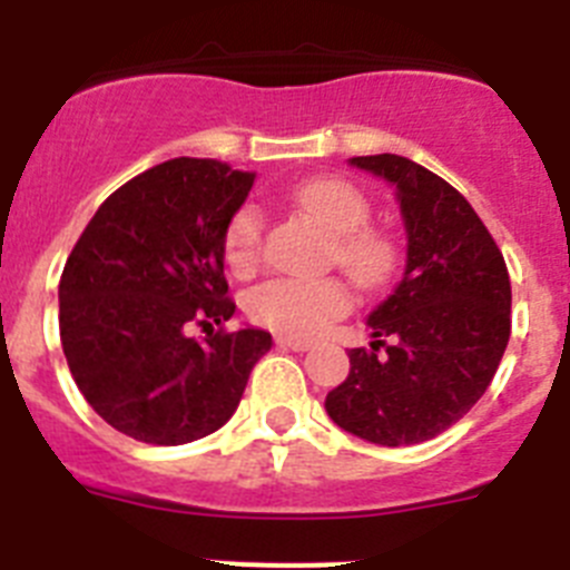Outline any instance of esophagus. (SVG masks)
Wrapping results in <instances>:
<instances>
[{"mask_svg": "<svg viewBox=\"0 0 570 570\" xmlns=\"http://www.w3.org/2000/svg\"><path fill=\"white\" fill-rule=\"evenodd\" d=\"M276 345L285 347V351H311V347H314V342L296 340V336H276Z\"/></svg>", "mask_w": 570, "mask_h": 570, "instance_id": "34e87169", "label": "esophagus"}]
</instances>
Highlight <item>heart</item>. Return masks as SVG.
I'll return each mask as SVG.
<instances>
[{"label":"heart","mask_w":570,"mask_h":570,"mask_svg":"<svg viewBox=\"0 0 570 570\" xmlns=\"http://www.w3.org/2000/svg\"><path fill=\"white\" fill-rule=\"evenodd\" d=\"M296 208L314 216L331 234V259L362 288H376L394 274L396 248L391 236L371 228V203L356 185L340 176H316L291 190ZM262 210L245 203L230 214L223 234V256L236 276H248L262 256ZM351 308V291L340 276H276L245 296L250 322L285 336H316L331 320Z\"/></svg>","instance_id":"obj_1"}]
</instances>
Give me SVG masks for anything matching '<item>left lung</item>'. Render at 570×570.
<instances>
[{
  "instance_id": "8db88e82",
  "label": "left lung",
  "mask_w": 570,
  "mask_h": 570,
  "mask_svg": "<svg viewBox=\"0 0 570 570\" xmlns=\"http://www.w3.org/2000/svg\"><path fill=\"white\" fill-rule=\"evenodd\" d=\"M396 185L407 265L351 347V374L325 400L340 428L376 445H416L460 422L491 385L511 336V279L465 196L405 156H354Z\"/></svg>"
}]
</instances>
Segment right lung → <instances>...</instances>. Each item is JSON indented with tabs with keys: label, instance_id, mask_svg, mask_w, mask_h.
<instances>
[{
	"label": "right lung",
	"instance_id": "add662e5",
	"mask_svg": "<svg viewBox=\"0 0 570 570\" xmlns=\"http://www.w3.org/2000/svg\"><path fill=\"white\" fill-rule=\"evenodd\" d=\"M254 174L168 159L99 205L59 279V336L88 405L130 440L185 445L234 416L271 334L225 331L223 234ZM203 327L205 337H190Z\"/></svg>",
	"mask_w": 570,
	"mask_h": 570
}]
</instances>
